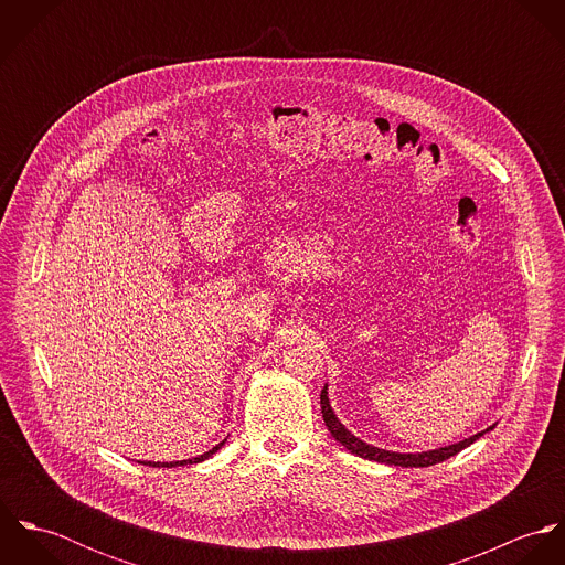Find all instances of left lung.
Instances as JSON below:
<instances>
[{"instance_id":"8db88e82","label":"left lung","mask_w":565,"mask_h":565,"mask_svg":"<svg viewBox=\"0 0 565 565\" xmlns=\"http://www.w3.org/2000/svg\"><path fill=\"white\" fill-rule=\"evenodd\" d=\"M320 404H322V415L330 435L345 448L350 450L352 455L361 457V459H367V461H379V463H385V466H401V468H428V466H435V463H441L450 457H455L457 452H461L463 448H468L470 444H475L479 437H483L487 430H491L493 426L484 428L481 433L459 441V444H450V446H444V448H435V450H426V452H394V450H385V448H376L372 444H365L363 439L354 437L341 422L339 417L334 415L332 406L328 403V385H323L322 396H320Z\"/></svg>"}]
</instances>
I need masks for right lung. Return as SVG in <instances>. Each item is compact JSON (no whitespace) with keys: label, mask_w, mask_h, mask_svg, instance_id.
Listing matches in <instances>:
<instances>
[{"label":"right lung","mask_w":565,"mask_h":565,"mask_svg":"<svg viewBox=\"0 0 565 565\" xmlns=\"http://www.w3.org/2000/svg\"><path fill=\"white\" fill-rule=\"evenodd\" d=\"M226 444V439L222 441V444H217L215 448H211L209 452H204V455H200V457H193V459H184V461H169V463H161V461H139V463H143V466H152V468H175V466H191V463H200V461H204V459H209L211 455H215L222 446Z\"/></svg>","instance_id":"obj_1"}]
</instances>
